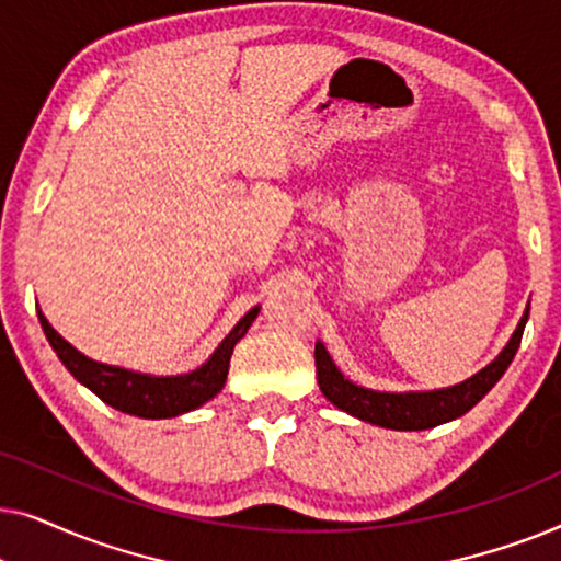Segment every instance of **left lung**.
<instances>
[{"label":"left lung","mask_w":561,"mask_h":561,"mask_svg":"<svg viewBox=\"0 0 561 561\" xmlns=\"http://www.w3.org/2000/svg\"><path fill=\"white\" fill-rule=\"evenodd\" d=\"M528 321V306L520 317L516 332L501 350L493 363L474 373L457 386L436 388V390H409V393H388V390H373L352 382L340 367L334 365L324 342H317L313 357H317V378L321 393L332 401L336 409L350 413L359 421L373 426L393 428V432H424L447 421L465 416L472 405H478L490 393V388L503 378L508 365L516 357L520 336H524Z\"/></svg>","instance_id":"8db88e82"}]
</instances>
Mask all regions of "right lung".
<instances>
[{
    "label": "right lung",
    "mask_w": 561,
    "mask_h": 561,
    "mask_svg": "<svg viewBox=\"0 0 561 561\" xmlns=\"http://www.w3.org/2000/svg\"><path fill=\"white\" fill-rule=\"evenodd\" d=\"M260 306L250 309L244 317L237 321L232 332L219 342V347L211 352L209 359L204 365H198L196 370L183 373V375H150V373H137L127 370L119 365H106L96 363L73 347L71 342H66L56 329L50 327V321L43 317V311H37L41 327L45 336H48L50 347L56 350L60 363L68 367V373L73 375L81 386H87L91 393H96L106 405L117 409L129 416L140 419H173L181 413H188L211 401L214 396L225 388L227 373H229V357H232L234 344L248 334L252 321L257 319Z\"/></svg>",
    "instance_id": "add662e5"
}]
</instances>
